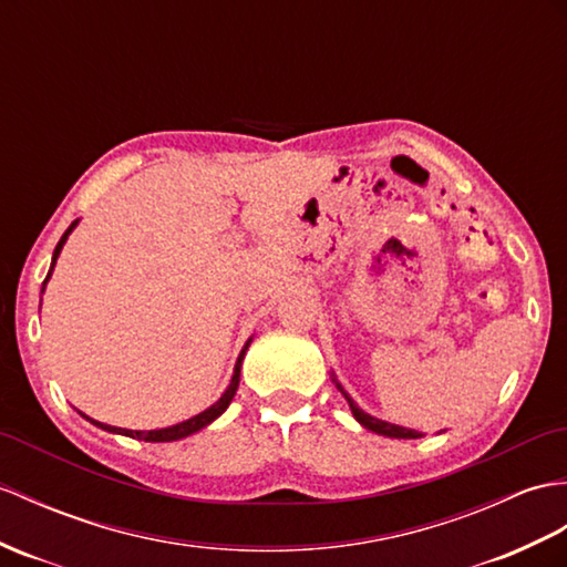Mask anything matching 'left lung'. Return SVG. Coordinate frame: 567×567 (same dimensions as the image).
Here are the masks:
<instances>
[{
  "instance_id": "obj_1",
  "label": "left lung",
  "mask_w": 567,
  "mask_h": 567,
  "mask_svg": "<svg viewBox=\"0 0 567 567\" xmlns=\"http://www.w3.org/2000/svg\"><path fill=\"white\" fill-rule=\"evenodd\" d=\"M336 386H338V389H340V393H343V396L348 399V403H350V411H352L354 420H358V423H360L362 427L372 430V432H377V434H384V437H396V440H417V437H423V432H417V430H408V427H401V425H391V423H384V420L372 417L370 413H364L362 408H358V403H354V401L348 396L346 389L340 386L338 381H336Z\"/></svg>"
}]
</instances>
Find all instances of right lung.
<instances>
[{
	"instance_id": "1",
	"label": "right lung",
	"mask_w": 567,
	"mask_h": 567,
	"mask_svg": "<svg viewBox=\"0 0 567 567\" xmlns=\"http://www.w3.org/2000/svg\"><path fill=\"white\" fill-rule=\"evenodd\" d=\"M76 227V221H72V227L62 234V239L58 241V246H55V254H52V262H50V272H48V278H45V282H43V289H45V285H48V280H50V275H52V268H55V260H58V256H60V251H62V246H64V241H68V236L72 234V229ZM248 346H251V338H248V343L244 346V350H241V354H239V360H236V367H234V377H231V381H229V386H227V391L221 393V399L215 403V405H209L207 411H203V413H197V415H193L190 420H183V423H178V425H171V427H162V430H147V432H142V430H125V427H113V425H103V423H99V420H91V417H86L89 423H94L96 427H101V430H109V432H115V434H125V437H133V440H144V442H174V440H183V437H188V434H193V432H197V430H203V427H207L209 423H213V420H217L224 411H227L229 408V403H231V399H234V393H236V389H239V377H241V362H244V354H246V350H248Z\"/></svg>"
}]
</instances>
